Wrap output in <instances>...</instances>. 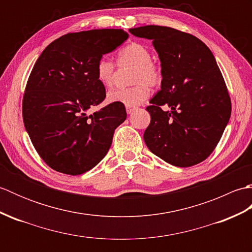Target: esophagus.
I'll return each instance as SVG.
<instances>
[{
    "instance_id": "obj_1",
    "label": "esophagus",
    "mask_w": 252,
    "mask_h": 252,
    "mask_svg": "<svg viewBox=\"0 0 252 252\" xmlns=\"http://www.w3.org/2000/svg\"><path fill=\"white\" fill-rule=\"evenodd\" d=\"M134 110H135L134 107H126V112H127V115L132 114V112L134 111Z\"/></svg>"
}]
</instances>
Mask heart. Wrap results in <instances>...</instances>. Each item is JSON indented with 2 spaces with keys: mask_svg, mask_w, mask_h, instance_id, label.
<instances>
[{
  "mask_svg": "<svg viewBox=\"0 0 252 252\" xmlns=\"http://www.w3.org/2000/svg\"><path fill=\"white\" fill-rule=\"evenodd\" d=\"M119 66H134L132 71L131 88L110 90L107 99L110 103H120L126 107H135L144 103L151 91L149 87H156L162 80L161 68L152 61V53L145 45L136 42L126 45L118 53ZM116 65L107 57H101L96 65V78L104 87H110L115 81Z\"/></svg>",
  "mask_w": 252,
  "mask_h": 252,
  "instance_id": "b5f03b06",
  "label": "heart"
}]
</instances>
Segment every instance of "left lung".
<instances>
[{
    "label": "left lung",
    "instance_id": "8db88e82",
    "mask_svg": "<svg viewBox=\"0 0 252 252\" xmlns=\"http://www.w3.org/2000/svg\"><path fill=\"white\" fill-rule=\"evenodd\" d=\"M152 40L161 63V90L146 110L148 149L175 167H191L215 151L231 117V98L216 58L198 37L170 27L129 30Z\"/></svg>",
    "mask_w": 252,
    "mask_h": 252
}]
</instances>
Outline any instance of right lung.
<instances>
[{"label":"right lung","mask_w":252,"mask_h":252,"mask_svg":"<svg viewBox=\"0 0 252 252\" xmlns=\"http://www.w3.org/2000/svg\"><path fill=\"white\" fill-rule=\"evenodd\" d=\"M127 37L121 29L68 33L47 45L32 68L23 99L25 127L40 157L57 172L78 175L94 168L126 119L120 103L87 111L106 97L96 65Z\"/></svg>","instance_id":"obj_1"}]
</instances>
